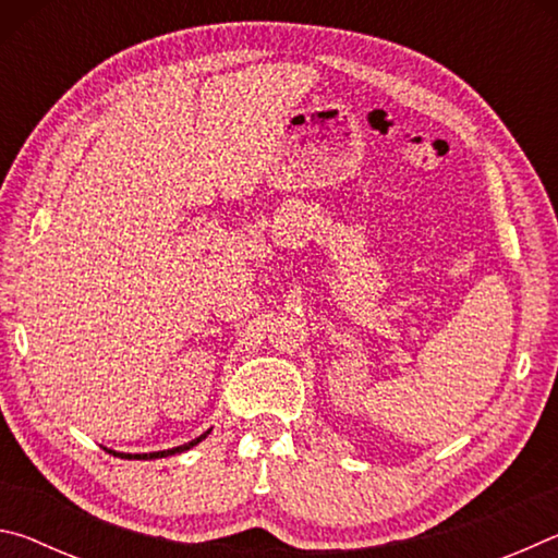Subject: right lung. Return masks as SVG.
I'll use <instances>...</instances> for the list:
<instances>
[{"label": "right lung", "mask_w": 558, "mask_h": 558, "mask_svg": "<svg viewBox=\"0 0 558 558\" xmlns=\"http://www.w3.org/2000/svg\"><path fill=\"white\" fill-rule=\"evenodd\" d=\"M206 436H209V430L204 433V436H199V438H194L192 442H184V446H179V448H172V450H159V452H143V456H130V452H112V456H118V458H137V460H155V458H167V456H174V452H184V450H189L192 446H196V442H202Z\"/></svg>", "instance_id": "add662e5"}]
</instances>
